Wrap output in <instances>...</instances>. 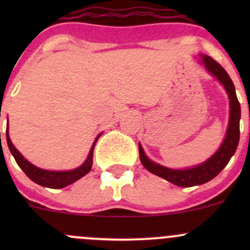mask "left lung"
Returning <instances> with one entry per match:
<instances>
[{
	"label": "left lung",
	"instance_id": "obj_1",
	"mask_svg": "<svg viewBox=\"0 0 250 250\" xmlns=\"http://www.w3.org/2000/svg\"><path fill=\"white\" fill-rule=\"evenodd\" d=\"M201 58H202L201 62L214 77L218 78L219 82L224 85L225 90L228 92L229 99H230V121H229L228 132H226L225 139H224L219 150L209 160L196 166V167L188 168V169H170V168L163 167V166L148 160L139 144V156L144 167L150 173L166 179L169 183L180 186V188L202 185V184L208 183L209 180L215 178L226 167L229 161L234 155L239 141L241 105L237 99L233 82L219 62H216L208 55H201Z\"/></svg>",
	"mask_w": 250,
	"mask_h": 250
}]
</instances>
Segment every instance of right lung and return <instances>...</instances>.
Here are the masks:
<instances>
[{"mask_svg": "<svg viewBox=\"0 0 250 250\" xmlns=\"http://www.w3.org/2000/svg\"><path fill=\"white\" fill-rule=\"evenodd\" d=\"M99 134L95 138L94 143H93L92 147H90L89 155H88L87 160L84 161L82 166L76 168V169L72 170H62V172H55V170H44L41 168L36 167V166L31 165L26 158L22 157L21 153L14 147V145L12 144L11 138L8 134V125H7V130H6V139L7 144H8V147L11 153L13 155L14 160L18 163L20 168L22 169V172L26 174L30 179H31L34 183L39 184V185L44 186V188H62L65 186L70 185V184L75 183V181L81 179L82 176H84L85 174L89 173V170L92 169L93 165V151H94V146L97 140L100 138Z\"/></svg>", "mask_w": 250, "mask_h": 250, "instance_id": "obj_1", "label": "right lung"}]
</instances>
